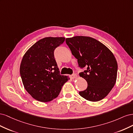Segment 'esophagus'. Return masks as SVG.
Wrapping results in <instances>:
<instances>
[{"label": "esophagus", "mask_w": 133, "mask_h": 133, "mask_svg": "<svg viewBox=\"0 0 133 133\" xmlns=\"http://www.w3.org/2000/svg\"><path fill=\"white\" fill-rule=\"evenodd\" d=\"M76 76H77V75H76V74H73L70 75V78L71 79H74L76 77Z\"/></svg>", "instance_id": "1"}]
</instances>
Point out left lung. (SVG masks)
I'll return each instance as SVG.
<instances>
[{
  "label": "left lung",
  "instance_id": "left-lung-1",
  "mask_svg": "<svg viewBox=\"0 0 133 133\" xmlns=\"http://www.w3.org/2000/svg\"><path fill=\"white\" fill-rule=\"evenodd\" d=\"M65 41L78 59L79 67L86 69L79 75L86 80L88 87L79 91V95L91 102L104 99L116 80L118 64L113 54L103 44L91 37L76 36L66 38Z\"/></svg>",
  "mask_w": 133,
  "mask_h": 133
}]
</instances>
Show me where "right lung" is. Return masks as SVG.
<instances>
[{
	"instance_id": "add662e5",
	"label": "right lung",
	"mask_w": 133,
	"mask_h": 133,
	"mask_svg": "<svg viewBox=\"0 0 133 133\" xmlns=\"http://www.w3.org/2000/svg\"><path fill=\"white\" fill-rule=\"evenodd\" d=\"M65 38L47 37L39 40L24 55L20 74L25 89L34 99L48 102L59 95L69 77L60 74L54 58L55 49Z\"/></svg>"
}]
</instances>
